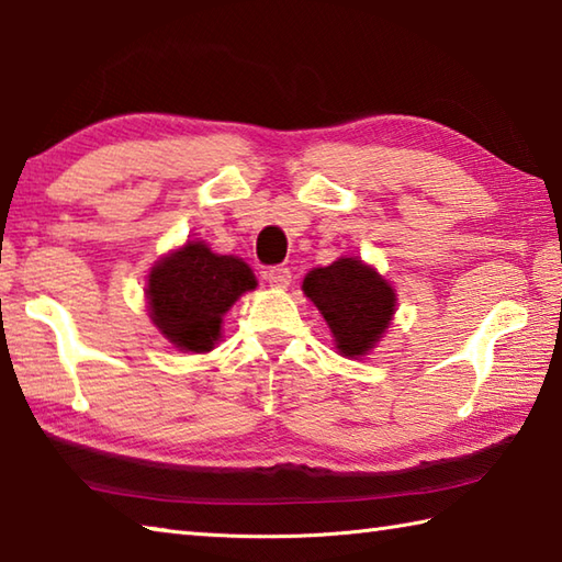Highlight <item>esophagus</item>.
I'll return each mask as SVG.
<instances>
[{
    "label": "esophagus",
    "mask_w": 562,
    "mask_h": 562,
    "mask_svg": "<svg viewBox=\"0 0 562 562\" xmlns=\"http://www.w3.org/2000/svg\"><path fill=\"white\" fill-rule=\"evenodd\" d=\"M266 281H269L273 289H289L291 271L286 269V266H271V269L266 271Z\"/></svg>",
    "instance_id": "obj_1"
}]
</instances>
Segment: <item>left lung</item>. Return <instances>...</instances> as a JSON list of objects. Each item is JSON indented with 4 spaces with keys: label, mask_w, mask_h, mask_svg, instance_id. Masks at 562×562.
<instances>
[{
    "label": "left lung",
    "mask_w": 562,
    "mask_h": 562,
    "mask_svg": "<svg viewBox=\"0 0 562 562\" xmlns=\"http://www.w3.org/2000/svg\"><path fill=\"white\" fill-rule=\"evenodd\" d=\"M303 291L330 326L342 356L358 358L375 346L395 313V291L358 259H338L313 269Z\"/></svg>",
    "instance_id": "left-lung-1"
}]
</instances>
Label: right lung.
<instances>
[{
    "mask_svg": "<svg viewBox=\"0 0 562 562\" xmlns=\"http://www.w3.org/2000/svg\"><path fill=\"white\" fill-rule=\"evenodd\" d=\"M251 289L256 279L241 259L187 241L150 271L147 303L153 323L175 348L206 352L220 338L224 313Z\"/></svg>",
    "mask_w": 562,
    "mask_h": 562,
    "instance_id": "1",
    "label": "right lung"
}]
</instances>
